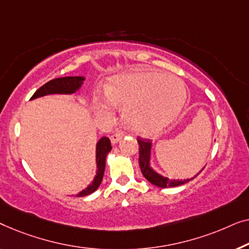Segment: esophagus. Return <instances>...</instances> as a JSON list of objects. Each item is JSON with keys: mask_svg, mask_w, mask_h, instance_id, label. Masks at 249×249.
Returning a JSON list of instances; mask_svg holds the SVG:
<instances>
[{"mask_svg": "<svg viewBox=\"0 0 249 249\" xmlns=\"http://www.w3.org/2000/svg\"><path fill=\"white\" fill-rule=\"evenodd\" d=\"M122 138H123V134H122V133H115V134L110 136V141L113 144H116L118 141H121Z\"/></svg>", "mask_w": 249, "mask_h": 249, "instance_id": "esophagus-1", "label": "esophagus"}]
</instances>
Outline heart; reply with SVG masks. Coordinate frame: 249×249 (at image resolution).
<instances>
[{
  "instance_id": "heart-1",
  "label": "heart",
  "mask_w": 249,
  "mask_h": 249,
  "mask_svg": "<svg viewBox=\"0 0 249 249\" xmlns=\"http://www.w3.org/2000/svg\"><path fill=\"white\" fill-rule=\"evenodd\" d=\"M107 99H94L98 115L111 118L116 107H124V120L133 131L150 135L173 123L185 106L187 91L175 75L157 71H134L110 79Z\"/></svg>"
}]
</instances>
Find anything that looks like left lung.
I'll return each instance as SVG.
<instances>
[{
	"instance_id": "left-lung-1",
	"label": "left lung",
	"mask_w": 249,
	"mask_h": 249,
	"mask_svg": "<svg viewBox=\"0 0 249 249\" xmlns=\"http://www.w3.org/2000/svg\"><path fill=\"white\" fill-rule=\"evenodd\" d=\"M138 142H139V164H140V168H141L142 175L145 177L146 180L150 181L152 185H155V186H158L161 188L179 186V185L186 184L190 180L194 179V178L198 175L197 174L193 178L184 179V180L169 179L168 177L162 176V175L157 173V171L151 167V164H150V160H151L152 143L150 142L149 140H145V139L142 140L140 138L138 139ZM203 169H204V168H203ZM201 171H199V173H201Z\"/></svg>"
}]
</instances>
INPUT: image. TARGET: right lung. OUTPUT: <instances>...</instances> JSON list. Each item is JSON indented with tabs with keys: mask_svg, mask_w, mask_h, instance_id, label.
I'll list each match as a JSON object with an SVG mask.
<instances>
[{
	"mask_svg": "<svg viewBox=\"0 0 249 249\" xmlns=\"http://www.w3.org/2000/svg\"><path fill=\"white\" fill-rule=\"evenodd\" d=\"M85 81L83 76H64V78L53 79L47 83H45L43 87H40L34 96L31 97V100L36 98L47 96V94H72L81 88L82 83ZM111 150L110 140L104 136L99 141L97 142L96 145V163H97V171L96 176L88 187L85 188L82 192H80L76 196H87L93 193L98 187L100 186L101 180H103L105 166H106V157Z\"/></svg>",
	"mask_w": 249,
	"mask_h": 249,
	"instance_id": "add662e5",
	"label": "right lung"
}]
</instances>
